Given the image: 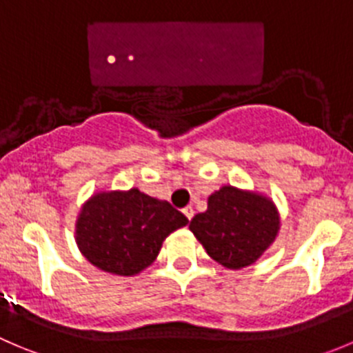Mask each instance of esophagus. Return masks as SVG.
<instances>
[{
    "instance_id": "esophagus-1",
    "label": "esophagus",
    "mask_w": 353,
    "mask_h": 353,
    "mask_svg": "<svg viewBox=\"0 0 353 353\" xmlns=\"http://www.w3.org/2000/svg\"><path fill=\"white\" fill-rule=\"evenodd\" d=\"M183 214H185V216L189 218V220H192V216H194V208H192V206H187L185 210H183Z\"/></svg>"
}]
</instances>
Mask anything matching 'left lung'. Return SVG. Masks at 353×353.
Here are the masks:
<instances>
[{"label": "left lung", "mask_w": 353, "mask_h": 353, "mask_svg": "<svg viewBox=\"0 0 353 353\" xmlns=\"http://www.w3.org/2000/svg\"><path fill=\"white\" fill-rule=\"evenodd\" d=\"M189 229L214 261L239 270L274 244L281 214L265 194L223 185L208 197V210L190 220Z\"/></svg>", "instance_id": "left-lung-1"}]
</instances>
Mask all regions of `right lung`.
<instances>
[{"mask_svg": "<svg viewBox=\"0 0 353 353\" xmlns=\"http://www.w3.org/2000/svg\"><path fill=\"white\" fill-rule=\"evenodd\" d=\"M189 223L168 201L130 190H99L83 203L74 239L83 256L103 272L137 275L154 263L164 239Z\"/></svg>", "mask_w": 353, "mask_h": 353, "instance_id": "add662e5", "label": "right lung"}]
</instances>
